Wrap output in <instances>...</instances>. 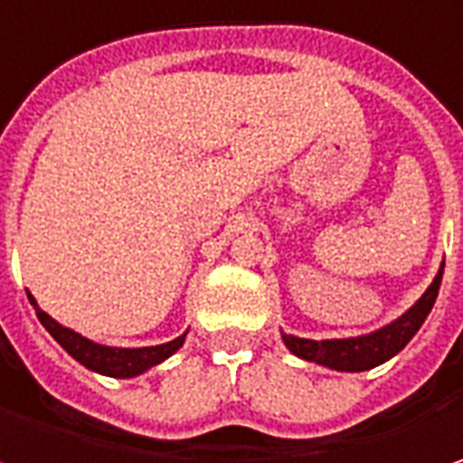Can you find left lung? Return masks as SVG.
Segmentation results:
<instances>
[{
	"instance_id": "8db88e82",
	"label": "left lung",
	"mask_w": 463,
	"mask_h": 463,
	"mask_svg": "<svg viewBox=\"0 0 463 463\" xmlns=\"http://www.w3.org/2000/svg\"><path fill=\"white\" fill-rule=\"evenodd\" d=\"M443 267L435 274L430 288L420 295V300L412 308L402 313L399 318H393L389 324H383L381 329L368 334H357V336H345V339H303L295 334L282 332V342L285 347L300 357L316 365H324L329 371L339 373H363L383 365L386 360H392L393 354L404 350L410 345L414 334L420 332V326L425 324L428 313L435 306V298L443 282Z\"/></svg>"
}]
</instances>
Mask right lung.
<instances>
[{
	"label": "right lung",
	"instance_id": "obj_1",
	"mask_svg": "<svg viewBox=\"0 0 463 463\" xmlns=\"http://www.w3.org/2000/svg\"><path fill=\"white\" fill-rule=\"evenodd\" d=\"M28 300H31V306L38 313V321L46 326V332L64 350L70 352L80 365H85L92 373H100V375H111V378H137V375L147 373L155 365L165 363L171 354H175L184 347L186 334H189V329H186L181 336H175V339L165 342V345H155V347H111V345H98V342L82 336V334L74 332L70 326L59 324L46 311H41L31 292H28Z\"/></svg>",
	"mask_w": 463,
	"mask_h": 463
}]
</instances>
